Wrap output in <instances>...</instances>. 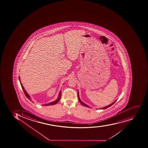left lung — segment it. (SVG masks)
<instances>
[{
	"label": "left lung",
	"instance_id": "left-lung-1",
	"mask_svg": "<svg viewBox=\"0 0 148 148\" xmlns=\"http://www.w3.org/2000/svg\"><path fill=\"white\" fill-rule=\"evenodd\" d=\"M77 96H78V100H79V101L80 102V103L82 105L84 106H85V107H87V108H90V107H89V106H88V105H87L86 104H85V103H84V102H83V101H82L81 100H80V97H79V92H77ZM117 100H116V101H114V102H112V104H111L109 105L108 106H106V107H104V108H100V109H106V108H109V107H111L112 105L114 104V103H115V102H116V101H117Z\"/></svg>",
	"mask_w": 148,
	"mask_h": 148
}]
</instances>
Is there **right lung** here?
Here are the masks:
<instances>
[{"instance_id":"add662e5","label":"right lung","mask_w":148,"mask_h":148,"mask_svg":"<svg viewBox=\"0 0 148 148\" xmlns=\"http://www.w3.org/2000/svg\"><path fill=\"white\" fill-rule=\"evenodd\" d=\"M19 80L20 83V84H21V87H22V89L23 90V92H24V93L25 94V95H26L27 97L28 98V99H29V100H31V98L30 97L29 95V94L27 93L26 91L25 90V89H24V88H23V86L22 85V83H21V81H20V77H19ZM61 96V90L60 91V93L59 94V96H58V98L57 99L55 100V101H52V102H50V103H49L48 104H46L43 105V106H50V105H55L58 102H59V101H60V99Z\"/></svg>"}]
</instances>
